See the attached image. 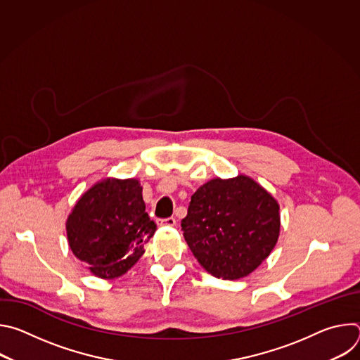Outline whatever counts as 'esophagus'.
<instances>
[{
    "instance_id": "obj_1",
    "label": "esophagus",
    "mask_w": 360,
    "mask_h": 360,
    "mask_svg": "<svg viewBox=\"0 0 360 360\" xmlns=\"http://www.w3.org/2000/svg\"><path fill=\"white\" fill-rule=\"evenodd\" d=\"M160 225H168V226H175L176 225V219L174 217L167 218V219H160Z\"/></svg>"
}]
</instances>
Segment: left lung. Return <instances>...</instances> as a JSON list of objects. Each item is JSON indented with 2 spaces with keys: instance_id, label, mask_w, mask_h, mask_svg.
I'll list each match as a JSON object with an SVG mask.
<instances>
[{
  "instance_id": "8db88e82",
  "label": "left lung",
  "mask_w": 360,
  "mask_h": 360,
  "mask_svg": "<svg viewBox=\"0 0 360 360\" xmlns=\"http://www.w3.org/2000/svg\"><path fill=\"white\" fill-rule=\"evenodd\" d=\"M181 226L198 262L215 278L233 281L253 272L275 248L279 205L248 176L217 178L191 196Z\"/></svg>"
}]
</instances>
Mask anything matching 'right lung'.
Returning <instances> with one entry per match:
<instances>
[{"label": "right lung", "mask_w": 360, "mask_h": 360, "mask_svg": "<svg viewBox=\"0 0 360 360\" xmlns=\"http://www.w3.org/2000/svg\"><path fill=\"white\" fill-rule=\"evenodd\" d=\"M157 224L145 212L142 186L136 179H104L86 191L67 221L72 253L88 269L114 279L131 269Z\"/></svg>", "instance_id": "add662e5"}]
</instances>
